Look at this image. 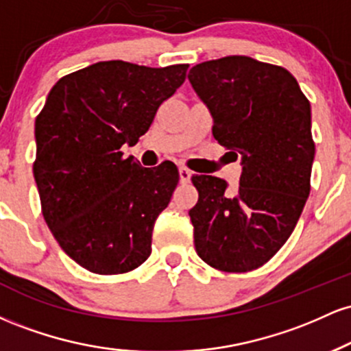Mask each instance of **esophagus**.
I'll return each mask as SVG.
<instances>
[{
    "instance_id": "34e87169",
    "label": "esophagus",
    "mask_w": 351,
    "mask_h": 351,
    "mask_svg": "<svg viewBox=\"0 0 351 351\" xmlns=\"http://www.w3.org/2000/svg\"><path fill=\"white\" fill-rule=\"evenodd\" d=\"M180 181L183 184H186L191 181V171H189L188 168H180Z\"/></svg>"
}]
</instances>
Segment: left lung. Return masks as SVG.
<instances>
[{"mask_svg":"<svg viewBox=\"0 0 351 351\" xmlns=\"http://www.w3.org/2000/svg\"><path fill=\"white\" fill-rule=\"evenodd\" d=\"M188 79L215 119L217 143L243 156L236 191L216 176L191 178L196 252L217 271H254L291 237L310 195V102L287 69L247 56L196 64Z\"/></svg>","mask_w":351,"mask_h":351,"instance_id":"1","label":"left lung"}]
</instances>
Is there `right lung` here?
<instances>
[{
    "mask_svg": "<svg viewBox=\"0 0 351 351\" xmlns=\"http://www.w3.org/2000/svg\"><path fill=\"white\" fill-rule=\"evenodd\" d=\"M188 67L92 64L60 77L36 117L33 173L44 221L88 272H130L150 256L153 226L180 173L171 162L140 167L120 148L147 134Z\"/></svg>",
    "mask_w": 351,
    "mask_h": 351,
    "instance_id": "obj_1",
    "label": "right lung"
}]
</instances>
